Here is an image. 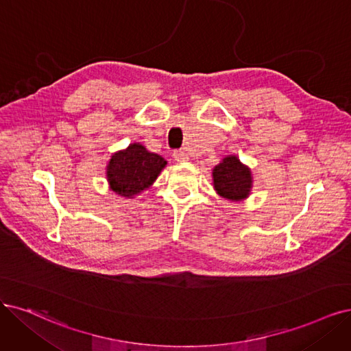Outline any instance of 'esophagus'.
<instances>
[{"instance_id":"1","label":"esophagus","mask_w":351,"mask_h":351,"mask_svg":"<svg viewBox=\"0 0 351 351\" xmlns=\"http://www.w3.org/2000/svg\"><path fill=\"white\" fill-rule=\"evenodd\" d=\"M173 159L176 162H186V160H189V156L184 150H176V152H173Z\"/></svg>"}]
</instances>
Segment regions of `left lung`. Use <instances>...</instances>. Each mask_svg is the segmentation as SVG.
Segmentation results:
<instances>
[{"label": "left lung", "mask_w": 351, "mask_h": 351, "mask_svg": "<svg viewBox=\"0 0 351 351\" xmlns=\"http://www.w3.org/2000/svg\"><path fill=\"white\" fill-rule=\"evenodd\" d=\"M214 188L219 197L230 201H243L249 197L253 178L250 169L237 156H227L213 171Z\"/></svg>", "instance_id": "1"}]
</instances>
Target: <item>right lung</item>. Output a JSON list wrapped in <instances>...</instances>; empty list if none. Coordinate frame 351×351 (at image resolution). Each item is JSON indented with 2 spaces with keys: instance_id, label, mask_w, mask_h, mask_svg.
I'll use <instances>...</instances> for the list:
<instances>
[{
  "instance_id": "right-lung-1",
  "label": "right lung",
  "mask_w": 351,
  "mask_h": 351,
  "mask_svg": "<svg viewBox=\"0 0 351 351\" xmlns=\"http://www.w3.org/2000/svg\"><path fill=\"white\" fill-rule=\"evenodd\" d=\"M166 163L162 156L147 152L140 143H133L111 156L107 166L110 188L121 197L132 198L154 182Z\"/></svg>"
}]
</instances>
